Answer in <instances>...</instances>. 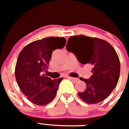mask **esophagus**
<instances>
[{
	"label": "esophagus",
	"mask_w": 129,
	"mask_h": 129,
	"mask_svg": "<svg viewBox=\"0 0 129 129\" xmlns=\"http://www.w3.org/2000/svg\"><path fill=\"white\" fill-rule=\"evenodd\" d=\"M69 79H70V80L72 81V82H74V83H76V82H77V81H78V79L77 78H76V77H68Z\"/></svg>",
	"instance_id": "esophagus-1"
}]
</instances>
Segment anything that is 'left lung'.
<instances>
[{
  "mask_svg": "<svg viewBox=\"0 0 129 129\" xmlns=\"http://www.w3.org/2000/svg\"><path fill=\"white\" fill-rule=\"evenodd\" d=\"M67 50L75 54L81 64L92 67L89 79H80L86 83V90L79 92L80 98L89 104L105 100L118 84L120 62L116 50L108 42L85 35L69 37Z\"/></svg>",
  "mask_w": 129,
  "mask_h": 129,
  "instance_id": "8db88e82",
  "label": "left lung"
}]
</instances>
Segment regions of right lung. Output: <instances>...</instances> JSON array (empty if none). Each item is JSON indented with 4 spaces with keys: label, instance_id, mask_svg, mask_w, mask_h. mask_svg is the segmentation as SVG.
Segmentation results:
<instances>
[{
    "label": "right lung",
    "instance_id": "add662e5",
    "mask_svg": "<svg viewBox=\"0 0 129 129\" xmlns=\"http://www.w3.org/2000/svg\"><path fill=\"white\" fill-rule=\"evenodd\" d=\"M64 37H47L29 43L20 52L15 77L22 92L31 103L45 105L55 98L63 78L52 80L43 74L48 69L53 51L66 44Z\"/></svg>",
    "mask_w": 129,
    "mask_h": 129
}]
</instances>
